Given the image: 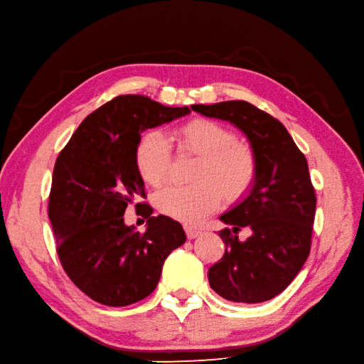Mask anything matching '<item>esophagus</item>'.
I'll return each mask as SVG.
<instances>
[{"label": "esophagus", "instance_id": "34e87169", "mask_svg": "<svg viewBox=\"0 0 364 364\" xmlns=\"http://www.w3.org/2000/svg\"><path fill=\"white\" fill-rule=\"evenodd\" d=\"M185 233H187V237H188V239H196L198 236L202 235L200 230L191 228V227H185Z\"/></svg>", "mask_w": 364, "mask_h": 364}]
</instances>
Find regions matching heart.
<instances>
[{
	"mask_svg": "<svg viewBox=\"0 0 364 364\" xmlns=\"http://www.w3.org/2000/svg\"><path fill=\"white\" fill-rule=\"evenodd\" d=\"M177 151L199 156L191 185H170L154 194V205L162 215L185 224H198L223 202L239 200L256 181L253 149L236 141L235 132L223 123L196 117L176 129ZM136 168L141 181L162 185L171 166V146L161 131H148L136 146Z\"/></svg>",
	"mask_w": 364,
	"mask_h": 364,
	"instance_id": "obj_1",
	"label": "heart"
}]
</instances>
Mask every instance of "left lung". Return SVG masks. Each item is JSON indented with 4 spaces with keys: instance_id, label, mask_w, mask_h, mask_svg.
<instances>
[{
    "instance_id": "obj_1",
    "label": "left lung",
    "mask_w": 364,
    "mask_h": 364,
    "mask_svg": "<svg viewBox=\"0 0 364 364\" xmlns=\"http://www.w3.org/2000/svg\"><path fill=\"white\" fill-rule=\"evenodd\" d=\"M205 117L230 122L249 139L256 157L250 193L219 219L225 253L211 265V289L233 303H262L279 295L303 267L312 244L316 196L309 166L286 127L244 100L193 105ZM252 235L239 242L237 232Z\"/></svg>"
}]
</instances>
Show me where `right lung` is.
Wrapping results in <instances>:
<instances>
[{
  "mask_svg": "<svg viewBox=\"0 0 364 364\" xmlns=\"http://www.w3.org/2000/svg\"><path fill=\"white\" fill-rule=\"evenodd\" d=\"M145 95H119L80 123L57 157L49 219L57 253L70 281L97 303L122 307L146 298L161 279L166 256L187 236L171 218L141 215L146 230L125 224V210L145 185L136 168L140 134L190 114Z\"/></svg>",
  "mask_w": 364,
  "mask_h": 364,
  "instance_id": "add662e5",
  "label": "right lung"
}]
</instances>
